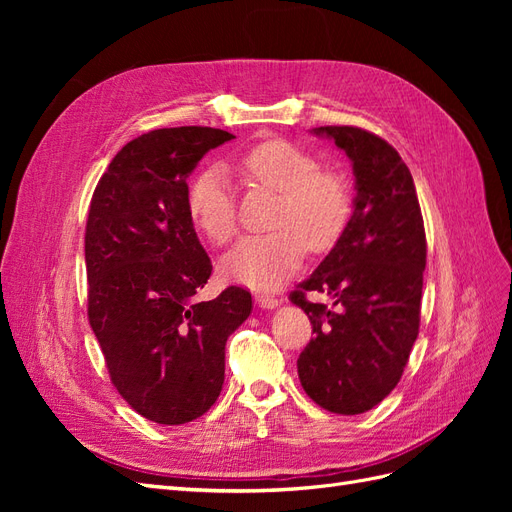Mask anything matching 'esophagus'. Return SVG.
<instances>
[{
    "label": "esophagus",
    "mask_w": 512,
    "mask_h": 512,
    "mask_svg": "<svg viewBox=\"0 0 512 512\" xmlns=\"http://www.w3.org/2000/svg\"><path fill=\"white\" fill-rule=\"evenodd\" d=\"M254 299L258 301L260 307H267V309H271V307L280 303V299H277L275 294H269V292H254Z\"/></svg>",
    "instance_id": "obj_1"
}]
</instances>
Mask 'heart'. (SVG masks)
I'll return each mask as SVG.
<instances>
[{
	"mask_svg": "<svg viewBox=\"0 0 512 512\" xmlns=\"http://www.w3.org/2000/svg\"><path fill=\"white\" fill-rule=\"evenodd\" d=\"M247 185L280 194L273 232L245 237L224 260V273L252 288H275L299 269L309 250L327 252L344 235L352 192L344 173L318 166L314 153L284 138L247 147L235 162ZM192 224L213 245L237 235V207L228 175L220 166L200 170L188 188Z\"/></svg>",
	"mask_w": 512,
	"mask_h": 512,
	"instance_id": "1",
	"label": "heart"
}]
</instances>
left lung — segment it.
Listing matches in <instances>:
<instances>
[{"mask_svg":"<svg viewBox=\"0 0 512 512\" xmlns=\"http://www.w3.org/2000/svg\"><path fill=\"white\" fill-rule=\"evenodd\" d=\"M352 160L354 213L329 256L290 292L312 322L299 354L305 393L335 414L367 412L389 395L421 327L427 239L410 170L393 145L356 126H324ZM307 291H324L329 308Z\"/></svg>","mask_w":512,"mask_h":512,"instance_id":"8db88e82","label":"left lung"}]
</instances>
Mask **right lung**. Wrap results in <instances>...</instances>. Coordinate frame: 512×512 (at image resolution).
Listing matches in <instances>:
<instances>
[{
	"instance_id": "1",
	"label": "right lung",
	"mask_w": 512,
	"mask_h": 512,
	"mask_svg": "<svg viewBox=\"0 0 512 512\" xmlns=\"http://www.w3.org/2000/svg\"><path fill=\"white\" fill-rule=\"evenodd\" d=\"M230 138L203 126L151 130L117 153L91 196L89 324L119 395L160 425L190 423L215 404L226 339L252 312L241 286L194 301L211 260L188 213V175Z\"/></svg>"
}]
</instances>
